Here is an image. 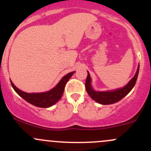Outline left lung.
I'll return each mask as SVG.
<instances>
[{"instance_id":"left-lung-1","label":"left lung","mask_w":151,"mask_h":151,"mask_svg":"<svg viewBox=\"0 0 151 151\" xmlns=\"http://www.w3.org/2000/svg\"><path fill=\"white\" fill-rule=\"evenodd\" d=\"M138 72H139V65H138L137 72L134 77L131 79V81L124 87L111 91H96L93 90L91 86V78H90L89 73L88 72L85 82L86 90L91 99H93L94 101L101 104L108 105L114 104L122 99L133 89L135 84H136Z\"/></svg>"}]
</instances>
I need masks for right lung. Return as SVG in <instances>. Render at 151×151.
Returning <instances> with one entry per match:
<instances>
[{"mask_svg":"<svg viewBox=\"0 0 151 151\" xmlns=\"http://www.w3.org/2000/svg\"><path fill=\"white\" fill-rule=\"evenodd\" d=\"M73 74L74 72H72L70 73L66 74L55 88H53L52 89H51L49 91L43 93H28L24 92L21 90L18 89L13 84L12 81H10V82H11L12 86H13V88L16 91L17 93L20 95L22 99H24L28 103L37 107L47 108V107H50L55 104V103H57L60 99L62 94H63L66 83L68 81Z\"/></svg>","mask_w":151,"mask_h":151,"instance_id":"right-lung-1","label":"right lung"}]
</instances>
